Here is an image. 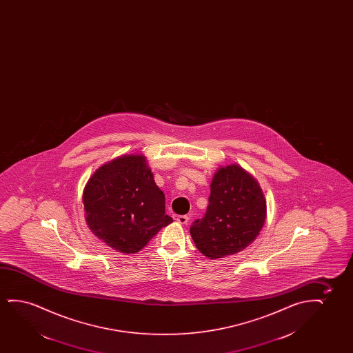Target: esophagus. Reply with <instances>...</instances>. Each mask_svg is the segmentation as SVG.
<instances>
[{
  "label": "esophagus",
  "instance_id": "obj_1",
  "mask_svg": "<svg viewBox=\"0 0 353 353\" xmlns=\"http://www.w3.org/2000/svg\"><path fill=\"white\" fill-rule=\"evenodd\" d=\"M174 219L176 222H179V224H187L189 217L188 216H174Z\"/></svg>",
  "mask_w": 353,
  "mask_h": 353
}]
</instances>
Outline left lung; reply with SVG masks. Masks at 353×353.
<instances>
[{"label":"left lung","instance_id":"obj_1","mask_svg":"<svg viewBox=\"0 0 353 353\" xmlns=\"http://www.w3.org/2000/svg\"><path fill=\"white\" fill-rule=\"evenodd\" d=\"M265 214V198L256 179L239 165H229L213 176L208 210L194 221L190 235L210 259L230 256L254 241Z\"/></svg>","mask_w":353,"mask_h":353}]
</instances>
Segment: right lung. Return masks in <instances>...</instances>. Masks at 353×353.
I'll return each mask as SVG.
<instances>
[{
  "label": "right lung",
  "instance_id": "add662e5",
  "mask_svg": "<svg viewBox=\"0 0 353 353\" xmlns=\"http://www.w3.org/2000/svg\"><path fill=\"white\" fill-rule=\"evenodd\" d=\"M83 203L90 230L121 253L140 251L172 222L142 155H123L102 165L88 181Z\"/></svg>",
  "mask_w": 353,
  "mask_h": 353
}]
</instances>
